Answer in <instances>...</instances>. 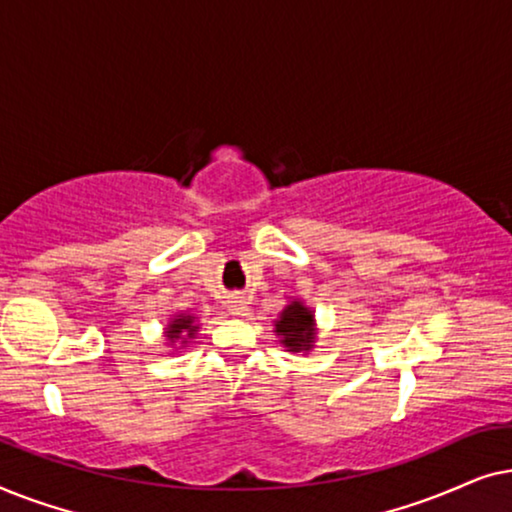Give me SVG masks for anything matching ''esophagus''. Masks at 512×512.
<instances>
[{
    "label": "esophagus",
    "mask_w": 512,
    "mask_h": 512,
    "mask_svg": "<svg viewBox=\"0 0 512 512\" xmlns=\"http://www.w3.org/2000/svg\"><path fill=\"white\" fill-rule=\"evenodd\" d=\"M226 307L230 310V314H237V317H244V314H247V310H249V303H247V298L240 296V293H235V296H230V298L226 300Z\"/></svg>",
    "instance_id": "obj_1"
}]
</instances>
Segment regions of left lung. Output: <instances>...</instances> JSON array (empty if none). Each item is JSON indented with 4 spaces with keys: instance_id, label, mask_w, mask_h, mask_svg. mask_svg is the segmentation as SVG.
Returning a JSON list of instances; mask_svg holds the SVG:
<instances>
[{
    "instance_id": "8db88e82",
    "label": "left lung",
    "mask_w": 512,
    "mask_h": 512,
    "mask_svg": "<svg viewBox=\"0 0 512 512\" xmlns=\"http://www.w3.org/2000/svg\"><path fill=\"white\" fill-rule=\"evenodd\" d=\"M277 333L282 335V342L291 352L298 349H310L314 342V328H312V312L300 303H291L282 312L277 321Z\"/></svg>"
}]
</instances>
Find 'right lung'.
I'll list each match as a JSON object with an SVG mask.
<instances>
[{
  "mask_svg": "<svg viewBox=\"0 0 512 512\" xmlns=\"http://www.w3.org/2000/svg\"><path fill=\"white\" fill-rule=\"evenodd\" d=\"M193 317H179V319H174L172 321V324H170V331H167V338H181V335H184V333H188V335H193V331H195V328H198V326H195L193 324Z\"/></svg>",
  "mask_w": 512,
  "mask_h": 512,
  "instance_id": "add662e5",
  "label": "right lung"
}]
</instances>
